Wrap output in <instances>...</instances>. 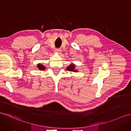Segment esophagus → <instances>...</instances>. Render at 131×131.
<instances>
[{
  "label": "esophagus",
  "mask_w": 131,
  "mask_h": 131,
  "mask_svg": "<svg viewBox=\"0 0 131 131\" xmlns=\"http://www.w3.org/2000/svg\"><path fill=\"white\" fill-rule=\"evenodd\" d=\"M55 50H56V52H57L58 53H60V52H61V49H60V48H56L55 49Z\"/></svg>",
  "instance_id": "34e87169"
}]
</instances>
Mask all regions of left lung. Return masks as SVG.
I'll use <instances>...</instances> for the list:
<instances>
[{
	"label": "left lung",
	"instance_id": "8db88e82",
	"mask_svg": "<svg viewBox=\"0 0 131 131\" xmlns=\"http://www.w3.org/2000/svg\"><path fill=\"white\" fill-rule=\"evenodd\" d=\"M75 69V66L73 65V64H71L69 67H68L67 68V69L68 70V71H74V72H77V71L74 69Z\"/></svg>",
	"mask_w": 131,
	"mask_h": 131
}]
</instances>
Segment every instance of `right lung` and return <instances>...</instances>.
Segmentation results:
<instances>
[{
	"label": "right lung",
	"mask_w": 131,
	"mask_h": 131,
	"mask_svg": "<svg viewBox=\"0 0 131 131\" xmlns=\"http://www.w3.org/2000/svg\"><path fill=\"white\" fill-rule=\"evenodd\" d=\"M37 67L39 70H41V71H42V70H44L46 69L45 67L43 66V65H41V64H38L37 66Z\"/></svg>",
	"instance_id": "obj_1"
}]
</instances>
